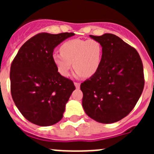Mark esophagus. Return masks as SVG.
I'll use <instances>...</instances> for the list:
<instances>
[{
  "label": "esophagus",
  "mask_w": 154,
  "mask_h": 154,
  "mask_svg": "<svg viewBox=\"0 0 154 154\" xmlns=\"http://www.w3.org/2000/svg\"><path fill=\"white\" fill-rule=\"evenodd\" d=\"M75 86L76 89H79L80 87V83L79 82H75Z\"/></svg>",
  "instance_id": "esophagus-1"
}]
</instances>
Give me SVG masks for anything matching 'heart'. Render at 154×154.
<instances>
[{"label":"heart","mask_w":154,"mask_h":154,"mask_svg":"<svg viewBox=\"0 0 154 154\" xmlns=\"http://www.w3.org/2000/svg\"><path fill=\"white\" fill-rule=\"evenodd\" d=\"M61 52L52 54L53 62L58 72L67 77L73 65L78 76L93 75L99 69L102 58V46L94 39H72L60 47Z\"/></svg>","instance_id":"1"}]
</instances>
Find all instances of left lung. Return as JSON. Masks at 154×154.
Here are the masks:
<instances>
[{
  "mask_svg": "<svg viewBox=\"0 0 154 154\" xmlns=\"http://www.w3.org/2000/svg\"><path fill=\"white\" fill-rule=\"evenodd\" d=\"M103 49L99 69L80 85L82 106L89 117L112 123L126 117L144 87L143 66L137 50L112 34L89 35Z\"/></svg>",
  "mask_w": 154,
  "mask_h": 154,
  "instance_id": "left-lung-1",
  "label": "left lung"
}]
</instances>
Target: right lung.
<instances>
[{
    "label": "right lung",
    "mask_w": 154,
    "mask_h": 154,
    "mask_svg": "<svg viewBox=\"0 0 154 154\" xmlns=\"http://www.w3.org/2000/svg\"><path fill=\"white\" fill-rule=\"evenodd\" d=\"M74 33H39L19 49L11 65V92L16 106L29 122L41 126L55 124L63 117L65 104L75 89L58 72L54 48Z\"/></svg>",
    "instance_id": "add662e5"
}]
</instances>
